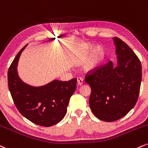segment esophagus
Segmentation results:
<instances>
[{"label":"esophagus","mask_w":148,"mask_h":148,"mask_svg":"<svg viewBox=\"0 0 148 148\" xmlns=\"http://www.w3.org/2000/svg\"><path fill=\"white\" fill-rule=\"evenodd\" d=\"M77 84L79 86H81L83 84V79L81 77H77Z\"/></svg>","instance_id":"esophagus-1"}]
</instances>
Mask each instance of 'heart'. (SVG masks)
Returning <instances> with one entry per match:
<instances>
[{
	"label": "heart",
	"instance_id": "1",
	"mask_svg": "<svg viewBox=\"0 0 148 148\" xmlns=\"http://www.w3.org/2000/svg\"><path fill=\"white\" fill-rule=\"evenodd\" d=\"M103 57V50L100 47H96L90 52L83 62L82 66L85 71H92L95 69Z\"/></svg>",
	"mask_w": 148,
	"mask_h": 148
}]
</instances>
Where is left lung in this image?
Returning a JSON list of instances; mask_svg holds the SVG:
<instances>
[{"label":"left lung","instance_id":"8db88e82","mask_svg":"<svg viewBox=\"0 0 148 148\" xmlns=\"http://www.w3.org/2000/svg\"><path fill=\"white\" fill-rule=\"evenodd\" d=\"M113 40L117 66L109 61L85 76V82L91 88L89 105L92 112L105 122L121 119L134 107L142 79L141 64L136 54L121 39Z\"/></svg>","mask_w":148,"mask_h":148}]
</instances>
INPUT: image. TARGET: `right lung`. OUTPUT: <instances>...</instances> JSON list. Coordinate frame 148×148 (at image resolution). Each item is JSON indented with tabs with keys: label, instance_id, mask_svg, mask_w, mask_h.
<instances>
[{
	"label": "right lung",
	"instance_id": "right-lung-1",
	"mask_svg": "<svg viewBox=\"0 0 148 148\" xmlns=\"http://www.w3.org/2000/svg\"><path fill=\"white\" fill-rule=\"evenodd\" d=\"M26 46L18 52L9 68V90L22 116L38 125L53 126L60 122L66 114L69 100L75 91L77 79L64 82L55 79L41 86L24 83L18 75L17 65Z\"/></svg>",
	"mask_w": 148,
	"mask_h": 148
}]
</instances>
